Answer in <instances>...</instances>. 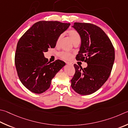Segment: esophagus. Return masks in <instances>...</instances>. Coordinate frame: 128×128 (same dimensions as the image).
<instances>
[{
	"label": "esophagus",
	"instance_id": "esophagus-1",
	"mask_svg": "<svg viewBox=\"0 0 128 128\" xmlns=\"http://www.w3.org/2000/svg\"><path fill=\"white\" fill-rule=\"evenodd\" d=\"M66 64H68V65H70V66H73V62H66Z\"/></svg>",
	"mask_w": 128,
	"mask_h": 128
}]
</instances>
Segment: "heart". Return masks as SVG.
<instances>
[{
    "instance_id": "1",
    "label": "heart",
    "mask_w": 128,
    "mask_h": 128,
    "mask_svg": "<svg viewBox=\"0 0 128 128\" xmlns=\"http://www.w3.org/2000/svg\"><path fill=\"white\" fill-rule=\"evenodd\" d=\"M68 34L69 36V38H71V40L73 41V42L74 44L80 42V34H79L78 32L74 30H69L68 32ZM62 37V34H61L59 36L58 38L56 41V45H59L60 41H61ZM60 56L61 57L62 59L64 60H70L72 58V55L70 53L66 52H62L60 53Z\"/></svg>"
}]
</instances>
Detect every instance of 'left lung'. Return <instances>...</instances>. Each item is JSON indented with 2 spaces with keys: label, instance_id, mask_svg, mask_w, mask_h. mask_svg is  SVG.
<instances>
[{
  "label": "left lung",
  "instance_id": "1",
  "mask_svg": "<svg viewBox=\"0 0 128 128\" xmlns=\"http://www.w3.org/2000/svg\"><path fill=\"white\" fill-rule=\"evenodd\" d=\"M73 27L81 38L76 59L86 62L87 66L74 64L76 73L72 88L82 95L93 94L108 80L115 60V50L107 34L101 28L91 24L75 22Z\"/></svg>",
  "mask_w": 128,
  "mask_h": 128
}]
</instances>
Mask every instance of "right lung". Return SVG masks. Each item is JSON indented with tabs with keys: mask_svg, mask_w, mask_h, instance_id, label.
<instances>
[{
	"mask_svg": "<svg viewBox=\"0 0 128 128\" xmlns=\"http://www.w3.org/2000/svg\"><path fill=\"white\" fill-rule=\"evenodd\" d=\"M70 24L58 21H39L23 34L18 42L15 65L24 87L40 94L49 88L52 78L66 63L60 60L48 62L44 52L54 48L58 38Z\"/></svg>",
	"mask_w": 128,
	"mask_h": 128,
	"instance_id": "1",
	"label": "right lung"
}]
</instances>
